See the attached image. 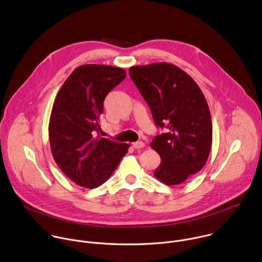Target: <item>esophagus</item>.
<instances>
[{
	"instance_id": "34e87169",
	"label": "esophagus",
	"mask_w": 262,
	"mask_h": 262,
	"mask_svg": "<svg viewBox=\"0 0 262 262\" xmlns=\"http://www.w3.org/2000/svg\"><path fill=\"white\" fill-rule=\"evenodd\" d=\"M133 147L135 149H142L145 147V144L142 142V141H139V142H136V143H133Z\"/></svg>"
}]
</instances>
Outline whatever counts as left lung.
<instances>
[{"label":"left lung","mask_w":262,"mask_h":262,"mask_svg":"<svg viewBox=\"0 0 262 262\" xmlns=\"http://www.w3.org/2000/svg\"><path fill=\"white\" fill-rule=\"evenodd\" d=\"M129 76L155 125L164 129L151 143L161 158L154 176L168 186L182 184L202 169L210 153L212 122L205 97L194 79L172 64L134 66Z\"/></svg>","instance_id":"1"}]
</instances>
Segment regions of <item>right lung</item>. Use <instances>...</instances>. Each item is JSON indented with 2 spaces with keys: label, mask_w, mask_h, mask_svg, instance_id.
<instances>
[{
  "label": "right lung",
  "mask_w": 262,
  "mask_h": 262,
  "mask_svg": "<svg viewBox=\"0 0 262 262\" xmlns=\"http://www.w3.org/2000/svg\"><path fill=\"white\" fill-rule=\"evenodd\" d=\"M125 76L121 68L82 65L56 97L49 124L51 151L59 168L80 187L104 184L127 153V144L99 137L104 100Z\"/></svg>",
  "instance_id": "obj_1"
}]
</instances>
